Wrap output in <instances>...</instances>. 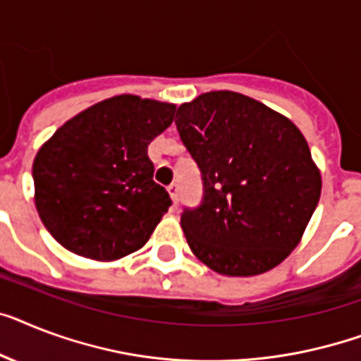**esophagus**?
Segmentation results:
<instances>
[{
  "label": "esophagus",
  "mask_w": 361,
  "mask_h": 361,
  "mask_svg": "<svg viewBox=\"0 0 361 361\" xmlns=\"http://www.w3.org/2000/svg\"><path fill=\"white\" fill-rule=\"evenodd\" d=\"M169 195H171L174 206H178V202H180V185H178V181L169 185Z\"/></svg>",
  "instance_id": "obj_1"
}]
</instances>
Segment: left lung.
<instances>
[{
	"label": "left lung",
	"instance_id": "left-lung-1",
	"mask_svg": "<svg viewBox=\"0 0 361 361\" xmlns=\"http://www.w3.org/2000/svg\"><path fill=\"white\" fill-rule=\"evenodd\" d=\"M176 126L204 180L202 206L181 213L192 254L224 276L280 265L302 239L323 187L300 130L231 90L181 104Z\"/></svg>",
	"mask_w": 361,
	"mask_h": 361
}]
</instances>
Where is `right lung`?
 <instances>
[{
  "label": "right lung",
  "mask_w": 361,
  "mask_h": 361,
  "mask_svg": "<svg viewBox=\"0 0 361 361\" xmlns=\"http://www.w3.org/2000/svg\"><path fill=\"white\" fill-rule=\"evenodd\" d=\"M174 111L166 102L113 96L66 120L40 146L35 206L59 245L96 262L145 247L172 204L154 181L148 145Z\"/></svg>",
  "instance_id": "right-lung-1"
}]
</instances>
